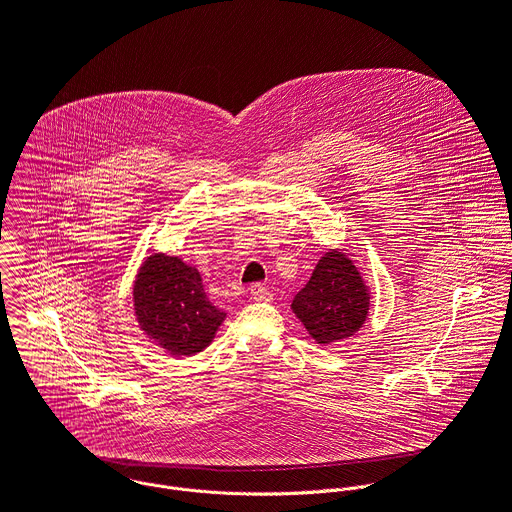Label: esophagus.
<instances>
[{
	"mask_svg": "<svg viewBox=\"0 0 512 512\" xmlns=\"http://www.w3.org/2000/svg\"><path fill=\"white\" fill-rule=\"evenodd\" d=\"M251 297H253L255 301H271V299H273V293H271L265 285L255 283V285H251Z\"/></svg>",
	"mask_w": 512,
	"mask_h": 512,
	"instance_id": "1",
	"label": "esophagus"
}]
</instances>
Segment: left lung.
Here are the masks:
<instances>
[{"label": "left lung", "instance_id": "8db88e82", "mask_svg": "<svg viewBox=\"0 0 512 512\" xmlns=\"http://www.w3.org/2000/svg\"><path fill=\"white\" fill-rule=\"evenodd\" d=\"M369 307V287L341 249H329L319 259L309 283L291 303L295 317L323 347L353 337L365 325Z\"/></svg>", "mask_w": 512, "mask_h": 512}]
</instances>
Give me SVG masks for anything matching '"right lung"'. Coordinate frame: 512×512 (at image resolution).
Listing matches in <instances>:
<instances>
[{
    "label": "right lung",
    "instance_id": "obj_1",
    "mask_svg": "<svg viewBox=\"0 0 512 512\" xmlns=\"http://www.w3.org/2000/svg\"><path fill=\"white\" fill-rule=\"evenodd\" d=\"M133 309L139 329L173 357L201 353L225 321L211 305L195 267L163 253L149 255L133 281Z\"/></svg>",
    "mask_w": 512,
    "mask_h": 512
}]
</instances>
